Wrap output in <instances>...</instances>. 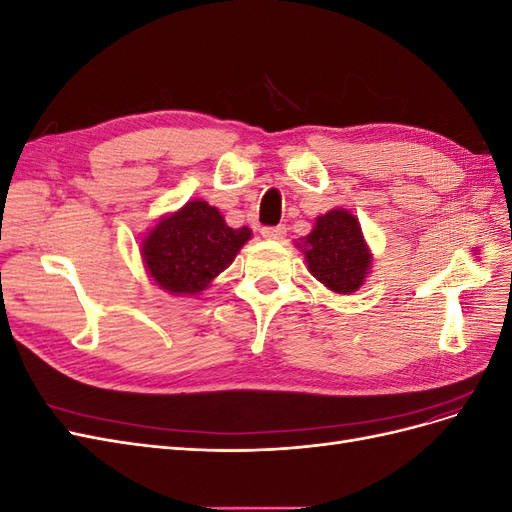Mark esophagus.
I'll list each match as a JSON object with an SVG mask.
<instances>
[{
  "label": "esophagus",
  "mask_w": 512,
  "mask_h": 512,
  "mask_svg": "<svg viewBox=\"0 0 512 512\" xmlns=\"http://www.w3.org/2000/svg\"><path fill=\"white\" fill-rule=\"evenodd\" d=\"M260 232H262V237H265V239L282 241L286 237V226H265Z\"/></svg>",
  "instance_id": "1"
}]
</instances>
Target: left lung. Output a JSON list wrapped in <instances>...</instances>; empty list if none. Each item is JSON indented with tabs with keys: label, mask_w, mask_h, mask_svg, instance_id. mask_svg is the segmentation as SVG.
Segmentation results:
<instances>
[{
	"label": "left lung",
	"mask_w": 512,
	"mask_h": 512,
	"mask_svg": "<svg viewBox=\"0 0 512 512\" xmlns=\"http://www.w3.org/2000/svg\"><path fill=\"white\" fill-rule=\"evenodd\" d=\"M303 243L309 273L320 284L339 294H350L361 288L371 256L361 224L352 213L333 209L327 215H320Z\"/></svg>",
	"instance_id": "1"
}]
</instances>
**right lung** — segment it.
Listing matches in <instances>:
<instances>
[{
    "mask_svg": "<svg viewBox=\"0 0 512 512\" xmlns=\"http://www.w3.org/2000/svg\"><path fill=\"white\" fill-rule=\"evenodd\" d=\"M250 237L247 226L230 228L218 209L192 200L149 232L143 258L158 286L173 294H196L232 265Z\"/></svg>",
    "mask_w": 512,
    "mask_h": 512,
    "instance_id": "obj_1",
    "label": "right lung"
}]
</instances>
